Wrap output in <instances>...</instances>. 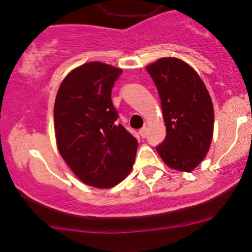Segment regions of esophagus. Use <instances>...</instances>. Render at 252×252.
<instances>
[{"instance_id":"1","label":"esophagus","mask_w":252,"mask_h":252,"mask_svg":"<svg viewBox=\"0 0 252 252\" xmlns=\"http://www.w3.org/2000/svg\"><path fill=\"white\" fill-rule=\"evenodd\" d=\"M147 131H149V129H147L146 126H144V128H141L140 130H139V134H140L141 138H146V136H147Z\"/></svg>"}]
</instances>
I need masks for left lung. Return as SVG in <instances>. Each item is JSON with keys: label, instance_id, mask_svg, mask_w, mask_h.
<instances>
[{"label": "left lung", "instance_id": "8db88e82", "mask_svg": "<svg viewBox=\"0 0 252 252\" xmlns=\"http://www.w3.org/2000/svg\"><path fill=\"white\" fill-rule=\"evenodd\" d=\"M146 70L159 98L167 134L156 150L164 163L191 172L205 158L213 134V105L204 81L178 58H161Z\"/></svg>", "mask_w": 252, "mask_h": 252}]
</instances>
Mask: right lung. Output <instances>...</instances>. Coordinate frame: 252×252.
<instances>
[{
    "label": "right lung",
    "instance_id": "obj_1",
    "mask_svg": "<svg viewBox=\"0 0 252 252\" xmlns=\"http://www.w3.org/2000/svg\"><path fill=\"white\" fill-rule=\"evenodd\" d=\"M122 69L90 62L72 70L58 89L55 133L58 151L85 184L114 187L133 168L138 140L117 123L112 88Z\"/></svg>",
    "mask_w": 252,
    "mask_h": 252
}]
</instances>
